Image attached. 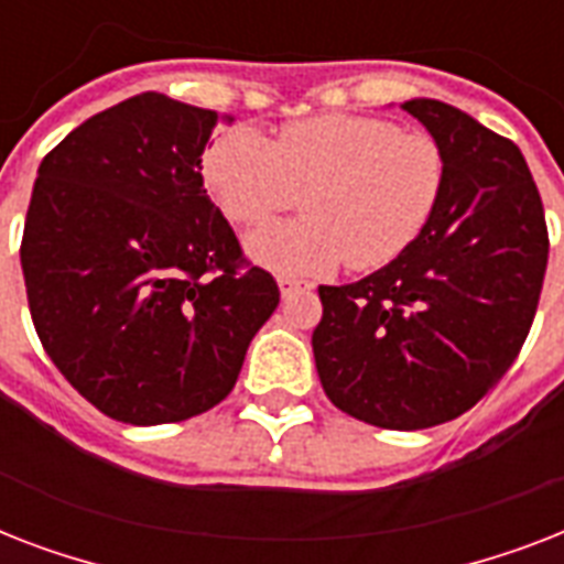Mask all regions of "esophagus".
<instances>
[{
  "label": "esophagus",
  "mask_w": 564,
  "mask_h": 564,
  "mask_svg": "<svg viewBox=\"0 0 564 564\" xmlns=\"http://www.w3.org/2000/svg\"><path fill=\"white\" fill-rule=\"evenodd\" d=\"M278 290H281L283 299H290V295H295L301 290H313V283L295 281V278H278Z\"/></svg>",
  "instance_id": "esophagus-1"
}]
</instances>
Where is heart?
I'll return each instance as SVG.
<instances>
[{"label":"heart","mask_w":564,"mask_h":564,"mask_svg":"<svg viewBox=\"0 0 564 564\" xmlns=\"http://www.w3.org/2000/svg\"><path fill=\"white\" fill-rule=\"evenodd\" d=\"M202 178L237 225H260L295 202L301 216L248 234L246 254L278 274H325L348 260L371 272L392 263L427 228L447 178L430 134L351 113L290 122L265 140L254 128L221 131Z\"/></svg>","instance_id":"heart-1"}]
</instances>
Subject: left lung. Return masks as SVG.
Here are the masks:
<instances>
[{"instance_id":"obj_1","label":"left lung","mask_w":564,"mask_h":564,"mask_svg":"<svg viewBox=\"0 0 564 564\" xmlns=\"http://www.w3.org/2000/svg\"><path fill=\"white\" fill-rule=\"evenodd\" d=\"M442 145L447 178L421 237L345 286H318L313 357L343 412L424 430L471 410L516 362L533 325L547 225L524 154L465 110L401 105Z\"/></svg>"}]
</instances>
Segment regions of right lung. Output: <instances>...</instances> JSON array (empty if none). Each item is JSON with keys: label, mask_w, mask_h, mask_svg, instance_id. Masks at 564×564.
<instances>
[{"label": "right lung", "mask_w": 564, "mask_h": 564, "mask_svg": "<svg viewBox=\"0 0 564 564\" xmlns=\"http://www.w3.org/2000/svg\"><path fill=\"white\" fill-rule=\"evenodd\" d=\"M219 122L140 93L69 131L43 158L22 230L37 336L105 415L137 427L202 415L228 398L281 301L202 181Z\"/></svg>", "instance_id": "1"}]
</instances>
